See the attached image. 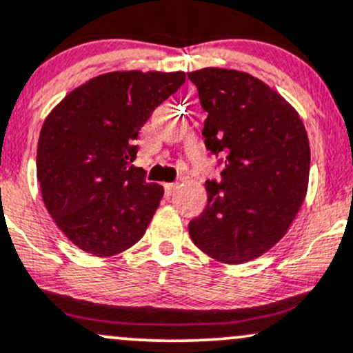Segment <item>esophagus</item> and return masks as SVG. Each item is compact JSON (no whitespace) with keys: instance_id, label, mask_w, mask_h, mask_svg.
I'll return each instance as SVG.
<instances>
[{"instance_id":"obj_1","label":"esophagus","mask_w":353,"mask_h":353,"mask_svg":"<svg viewBox=\"0 0 353 353\" xmlns=\"http://www.w3.org/2000/svg\"><path fill=\"white\" fill-rule=\"evenodd\" d=\"M177 188H179V184H177V183H168V184H164L165 194H168V196H172L174 192L177 191Z\"/></svg>"}]
</instances>
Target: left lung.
Segmentation results:
<instances>
[{"label":"left lung","mask_w":353,"mask_h":353,"mask_svg":"<svg viewBox=\"0 0 353 353\" xmlns=\"http://www.w3.org/2000/svg\"><path fill=\"white\" fill-rule=\"evenodd\" d=\"M188 77L208 112L204 144L224 156L221 183H206L208 204L189 234L216 261L241 265L276 245L300 211L308 135L295 108L250 73L208 67Z\"/></svg>","instance_id":"1"}]
</instances>
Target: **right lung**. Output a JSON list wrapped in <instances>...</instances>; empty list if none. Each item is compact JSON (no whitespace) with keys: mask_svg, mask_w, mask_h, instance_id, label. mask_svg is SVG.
<instances>
[{"mask_svg":"<svg viewBox=\"0 0 353 353\" xmlns=\"http://www.w3.org/2000/svg\"><path fill=\"white\" fill-rule=\"evenodd\" d=\"M184 82V72L103 73L45 119L37 150L41 197L61 233L85 253L115 256L144 236L164 188L130 165L135 141Z\"/></svg>","mask_w":353,"mask_h":353,"instance_id":"add662e5","label":"right lung"}]
</instances>
